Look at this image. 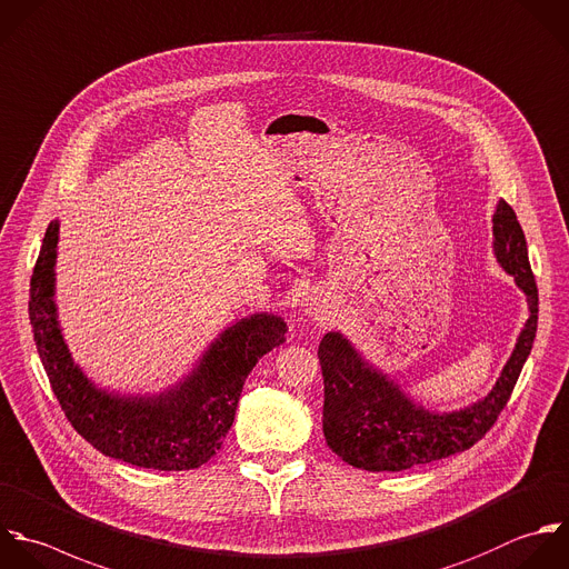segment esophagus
<instances>
[{
  "label": "esophagus",
  "instance_id": "1",
  "mask_svg": "<svg viewBox=\"0 0 569 569\" xmlns=\"http://www.w3.org/2000/svg\"><path fill=\"white\" fill-rule=\"evenodd\" d=\"M310 310H317V308H312V303H310Z\"/></svg>",
  "mask_w": 569,
  "mask_h": 569
}]
</instances>
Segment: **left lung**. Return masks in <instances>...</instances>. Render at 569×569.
Returning <instances> with one entry per match:
<instances>
[{
	"instance_id": "8db88e82",
	"label": "left lung",
	"mask_w": 569,
	"mask_h": 569,
	"mask_svg": "<svg viewBox=\"0 0 569 569\" xmlns=\"http://www.w3.org/2000/svg\"><path fill=\"white\" fill-rule=\"evenodd\" d=\"M495 252L528 295L530 319L495 390L472 408L432 415L415 406L392 381L375 372L355 348L330 332L319 343L323 375V435L337 457L368 472H401L470 450L508 406L539 323V288L517 212L508 201L492 217Z\"/></svg>"
}]
</instances>
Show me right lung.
<instances>
[{
  "instance_id": "right-lung-1",
  "label": "right lung",
  "mask_w": 569,
  "mask_h": 569,
  "mask_svg": "<svg viewBox=\"0 0 569 569\" xmlns=\"http://www.w3.org/2000/svg\"><path fill=\"white\" fill-rule=\"evenodd\" d=\"M57 221L48 226L30 277L28 317L50 388L70 421L94 450L126 463L181 472L210 461L237 412L243 381L257 361L286 341V323L254 315L228 328L201 366L157 399H123L97 390L72 363L52 303Z\"/></svg>"
}]
</instances>
